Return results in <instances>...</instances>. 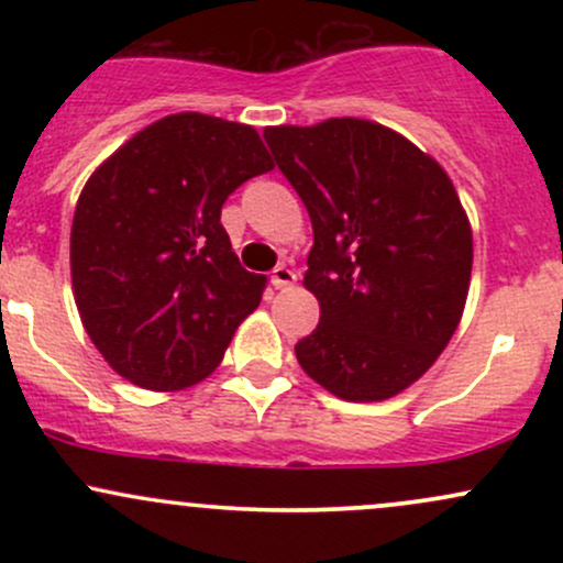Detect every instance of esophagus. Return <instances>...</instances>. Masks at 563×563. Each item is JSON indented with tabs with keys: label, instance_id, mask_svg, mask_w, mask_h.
<instances>
[{
	"label": "esophagus",
	"instance_id": "34e87169",
	"mask_svg": "<svg viewBox=\"0 0 563 563\" xmlns=\"http://www.w3.org/2000/svg\"><path fill=\"white\" fill-rule=\"evenodd\" d=\"M269 280H273V286L277 288V290H286V288H290L296 283V273L294 269H288V267H275L273 269V275H269Z\"/></svg>",
	"mask_w": 563,
	"mask_h": 563
}]
</instances>
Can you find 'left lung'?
Here are the masks:
<instances>
[{
    "mask_svg": "<svg viewBox=\"0 0 563 563\" xmlns=\"http://www.w3.org/2000/svg\"><path fill=\"white\" fill-rule=\"evenodd\" d=\"M312 219L303 288L320 325L296 344L309 378L380 402L437 363L466 307L474 235L448 172L367 119L264 129Z\"/></svg>",
    "mask_w": 563,
    "mask_h": 563,
    "instance_id": "left-lung-1",
    "label": "left lung"
}]
</instances>
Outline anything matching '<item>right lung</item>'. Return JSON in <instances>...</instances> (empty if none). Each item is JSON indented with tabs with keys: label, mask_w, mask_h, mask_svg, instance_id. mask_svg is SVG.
I'll list each match as a JSON object with an SVG mask.
<instances>
[{
	"label": "right lung",
	"mask_w": 563,
	"mask_h": 563,
	"mask_svg": "<svg viewBox=\"0 0 563 563\" xmlns=\"http://www.w3.org/2000/svg\"><path fill=\"white\" fill-rule=\"evenodd\" d=\"M273 169L254 126L174 113L92 172L70 224V280L84 331L121 378L179 391L222 363L267 277L245 273L222 203Z\"/></svg>",
	"instance_id": "right-lung-1"
}]
</instances>
